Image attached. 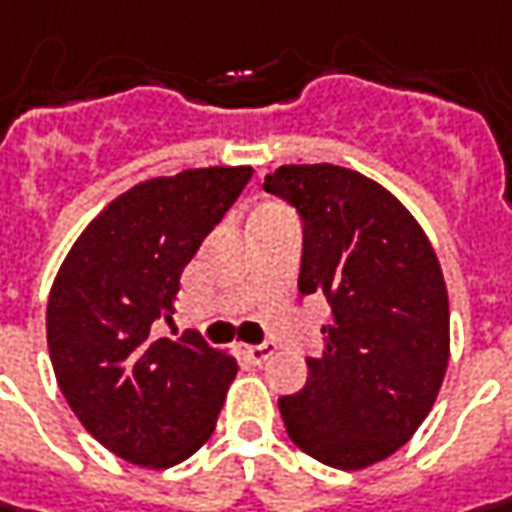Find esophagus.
<instances>
[{"label": "esophagus", "mask_w": 512, "mask_h": 512, "mask_svg": "<svg viewBox=\"0 0 512 512\" xmlns=\"http://www.w3.org/2000/svg\"><path fill=\"white\" fill-rule=\"evenodd\" d=\"M240 354L246 357V360L252 362V365H263V362L269 360L274 354V345L272 343H260V345H240Z\"/></svg>", "instance_id": "34e87169"}]
</instances>
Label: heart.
<instances>
[{
	"label": "heart",
	"instance_id": "obj_1",
	"mask_svg": "<svg viewBox=\"0 0 512 512\" xmlns=\"http://www.w3.org/2000/svg\"><path fill=\"white\" fill-rule=\"evenodd\" d=\"M272 209H274V206H269V209H263V212H272Z\"/></svg>",
	"mask_w": 512,
	"mask_h": 512
}]
</instances>
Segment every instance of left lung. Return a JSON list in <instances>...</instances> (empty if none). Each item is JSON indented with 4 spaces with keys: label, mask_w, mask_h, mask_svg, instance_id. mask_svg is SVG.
Instances as JSON below:
<instances>
[{
    "label": "left lung",
    "mask_w": 512,
    "mask_h": 512,
    "mask_svg": "<svg viewBox=\"0 0 512 512\" xmlns=\"http://www.w3.org/2000/svg\"><path fill=\"white\" fill-rule=\"evenodd\" d=\"M266 192L303 223L300 297H323V351L306 385L280 397L291 442L360 470L399 450L436 402L450 351L445 277L431 240L377 181L334 164H289Z\"/></svg>",
    "instance_id": "1"
}]
</instances>
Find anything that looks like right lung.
<instances>
[{
    "instance_id": "right-lung-1",
    "label": "right lung",
    "mask_w": 512,
    "mask_h": 512,
    "mask_svg": "<svg viewBox=\"0 0 512 512\" xmlns=\"http://www.w3.org/2000/svg\"><path fill=\"white\" fill-rule=\"evenodd\" d=\"M252 167L186 169L118 195L64 257L47 300V348L64 399L98 442L133 465L172 467L215 431L238 374L172 323L184 266L223 221Z\"/></svg>"
}]
</instances>
